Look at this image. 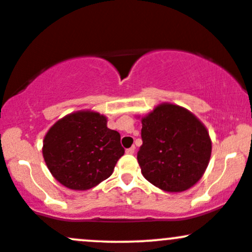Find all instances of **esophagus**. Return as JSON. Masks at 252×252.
<instances>
[{"label": "esophagus", "instance_id": "esophagus-1", "mask_svg": "<svg viewBox=\"0 0 252 252\" xmlns=\"http://www.w3.org/2000/svg\"><path fill=\"white\" fill-rule=\"evenodd\" d=\"M134 145H132L131 148H128V149H126V154H128V155H132V154H134Z\"/></svg>", "mask_w": 252, "mask_h": 252}]
</instances>
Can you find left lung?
<instances>
[{
	"label": "left lung",
	"mask_w": 252,
	"mask_h": 252,
	"mask_svg": "<svg viewBox=\"0 0 252 252\" xmlns=\"http://www.w3.org/2000/svg\"><path fill=\"white\" fill-rule=\"evenodd\" d=\"M143 144L137 154L143 177L167 192L190 189L202 178L212 155L204 125L189 110L159 104L142 119Z\"/></svg>",
	"instance_id": "8db88e82"
}]
</instances>
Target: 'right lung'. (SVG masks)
I'll use <instances>...</instances> for the list:
<instances>
[{
	"label": "right lung",
	"mask_w": 252,
	"mask_h": 252,
	"mask_svg": "<svg viewBox=\"0 0 252 252\" xmlns=\"http://www.w3.org/2000/svg\"><path fill=\"white\" fill-rule=\"evenodd\" d=\"M124 154L120 133L108 128L103 115L89 110L59 120L43 142L50 173L72 190H89L109 178Z\"/></svg>",
	"instance_id": "right-lung-1"
}]
</instances>
